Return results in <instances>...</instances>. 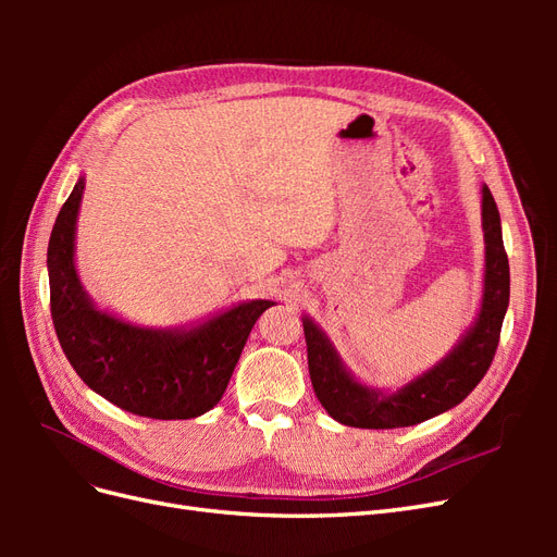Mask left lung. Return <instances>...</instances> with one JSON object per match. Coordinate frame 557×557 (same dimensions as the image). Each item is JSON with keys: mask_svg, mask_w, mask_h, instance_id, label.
<instances>
[{"mask_svg": "<svg viewBox=\"0 0 557 557\" xmlns=\"http://www.w3.org/2000/svg\"><path fill=\"white\" fill-rule=\"evenodd\" d=\"M485 230V290L474 327L428 374L411 381L395 395H383L352 381L336 358L327 336L305 318L309 374L318 401L348 428L393 430L418 425L460 404L481 383L493 364L504 313L509 307V258L502 242L499 211L493 193L483 188Z\"/></svg>", "mask_w": 557, "mask_h": 557, "instance_id": "1", "label": "left lung"}]
</instances>
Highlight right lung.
Returning a JSON list of instances; mask_svg holds the SVG:
<instances>
[{
    "label": "right lung",
    "mask_w": 557,
    "mask_h": 557,
    "mask_svg": "<svg viewBox=\"0 0 557 557\" xmlns=\"http://www.w3.org/2000/svg\"><path fill=\"white\" fill-rule=\"evenodd\" d=\"M83 178L62 205L48 242L50 315L76 374L129 413L188 420L221 401L256 320L274 301H246L190 332L132 327L97 311L74 269Z\"/></svg>",
    "instance_id": "add662e5"
}]
</instances>
